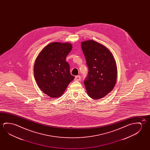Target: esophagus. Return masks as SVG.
Here are the masks:
<instances>
[{
  "instance_id": "34e87169",
  "label": "esophagus",
  "mask_w": 150,
  "mask_h": 150,
  "mask_svg": "<svg viewBox=\"0 0 150 150\" xmlns=\"http://www.w3.org/2000/svg\"><path fill=\"white\" fill-rule=\"evenodd\" d=\"M81 79V76H76L75 77V81H79Z\"/></svg>"
}]
</instances>
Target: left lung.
Wrapping results in <instances>:
<instances>
[{"label":"left lung","mask_w":150,"mask_h":150,"mask_svg":"<svg viewBox=\"0 0 150 150\" xmlns=\"http://www.w3.org/2000/svg\"><path fill=\"white\" fill-rule=\"evenodd\" d=\"M82 51L88 69L84 84L87 94L94 99L102 98L115 86L117 68L110 51L93 40L81 42Z\"/></svg>","instance_id":"obj_1"}]
</instances>
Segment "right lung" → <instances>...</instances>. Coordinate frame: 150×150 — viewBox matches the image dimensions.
I'll return each instance as SVG.
<instances>
[{
    "label": "right lung",
    "mask_w": 150,
    "mask_h": 150,
    "mask_svg": "<svg viewBox=\"0 0 150 150\" xmlns=\"http://www.w3.org/2000/svg\"><path fill=\"white\" fill-rule=\"evenodd\" d=\"M71 49L70 43H51L42 50L35 61L34 75L37 84L52 98L62 96L75 78L66 61Z\"/></svg>",
    "instance_id": "right-lung-1"
}]
</instances>
